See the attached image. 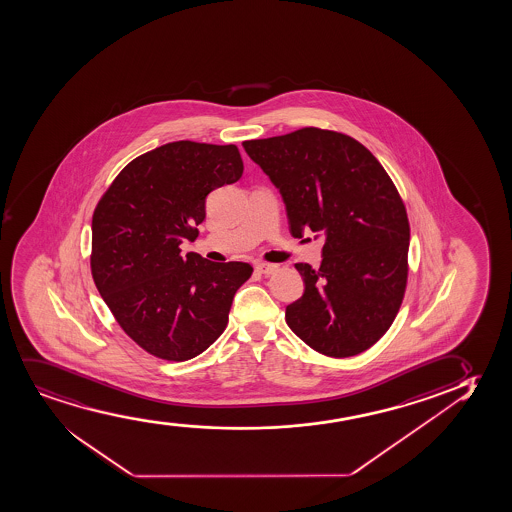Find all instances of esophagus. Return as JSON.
<instances>
[{"label": "esophagus", "mask_w": 512, "mask_h": 512, "mask_svg": "<svg viewBox=\"0 0 512 512\" xmlns=\"http://www.w3.org/2000/svg\"><path fill=\"white\" fill-rule=\"evenodd\" d=\"M254 268L258 270L259 273H265V275H272L273 272H277V268L279 266L273 265V263H265V261H258Z\"/></svg>", "instance_id": "esophagus-1"}]
</instances>
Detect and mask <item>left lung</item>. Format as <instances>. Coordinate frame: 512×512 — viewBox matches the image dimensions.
<instances>
[{
  "mask_svg": "<svg viewBox=\"0 0 512 512\" xmlns=\"http://www.w3.org/2000/svg\"><path fill=\"white\" fill-rule=\"evenodd\" d=\"M282 195L292 237L324 240L322 263L296 268L303 296L292 332L334 358L369 350L391 327L407 285V211L381 162L336 131L303 128L242 143Z\"/></svg>",
  "mask_w": 512,
  "mask_h": 512,
  "instance_id": "left-lung-1",
  "label": "left lung"
}]
</instances>
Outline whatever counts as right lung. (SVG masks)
<instances>
[{"instance_id": "right-lung-1", "label": "right lung", "mask_w": 512, "mask_h": 512, "mask_svg": "<svg viewBox=\"0 0 512 512\" xmlns=\"http://www.w3.org/2000/svg\"><path fill=\"white\" fill-rule=\"evenodd\" d=\"M235 145L182 140L136 157L91 220V275L117 324L150 355L183 362L220 337L253 266L182 254L206 220V197L235 183Z\"/></svg>"}]
</instances>
